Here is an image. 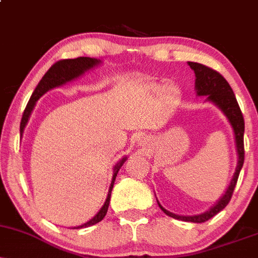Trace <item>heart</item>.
Here are the masks:
<instances>
[{
	"label": "heart",
	"mask_w": 258,
	"mask_h": 258,
	"mask_svg": "<svg viewBox=\"0 0 258 258\" xmlns=\"http://www.w3.org/2000/svg\"><path fill=\"white\" fill-rule=\"evenodd\" d=\"M154 90H158V88L155 87V88H154ZM166 93L168 94V96L172 97V96H174V94L177 93V90H176V88H174V87H172V86H171V87H168L167 90H166Z\"/></svg>",
	"instance_id": "b5f03b06"
}]
</instances>
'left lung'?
<instances>
[{
	"instance_id": "left-lung-1",
	"label": "left lung",
	"mask_w": 258,
	"mask_h": 258,
	"mask_svg": "<svg viewBox=\"0 0 258 258\" xmlns=\"http://www.w3.org/2000/svg\"><path fill=\"white\" fill-rule=\"evenodd\" d=\"M188 64L195 73V78H197V80H195V87H197L198 96H209L207 99L211 100L216 105L220 106L224 114H226L228 120L232 123L234 135H235L236 149H238L239 156L238 166H236L235 173H234V177L232 182H230V185L228 186L226 194L221 198L220 201L210 211L205 212V214L198 216H178L165 210L160 204L159 206L167 216L176 218V220L194 222V223H204V222L209 221L210 218H212L215 215H217L218 212L222 211L228 205L230 199H232L233 191L235 189L236 182H238L239 178V173H240L242 165H244L245 122L244 116H242V112L240 110V106H239L238 100L235 98V94H234L232 87L228 84L227 80L220 73L216 72L212 68L206 67V65L194 63V61H189Z\"/></svg>"
}]
</instances>
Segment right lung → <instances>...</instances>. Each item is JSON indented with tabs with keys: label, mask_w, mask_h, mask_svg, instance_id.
<instances>
[{
	"label": "right lung",
	"mask_w": 258,
	"mask_h": 258,
	"mask_svg": "<svg viewBox=\"0 0 258 258\" xmlns=\"http://www.w3.org/2000/svg\"><path fill=\"white\" fill-rule=\"evenodd\" d=\"M98 63L99 60H97V59H93L90 57H79L75 59H61V60H58L57 63L53 64L52 67L47 70V73L44 74L43 78L41 79V81L38 82L36 88H35L34 93H32L30 100H29L28 104H26L22 121H20V135H23V132H24V127L26 126V122H28L29 117H30L32 109H34L35 104H36V100L40 98L41 96H43V94L48 90H51V88H54L57 87V86L63 85L68 81H72V80L78 78L80 75H82L86 70L91 69V68H93L94 65H97ZM125 161H126V158H123L114 168V174H112V180H111L110 188H109L108 198H106L104 205H103L102 209H100V211L94 216L91 221H88L87 223L82 224V226L75 227L76 229H79V228H86V227L93 226V224L98 223V222H100L105 217L106 212H108L109 203H110L111 189L112 186H114L115 178H116L117 172H119L120 167L122 166V164Z\"/></svg>",
	"instance_id": "1"
}]
</instances>
